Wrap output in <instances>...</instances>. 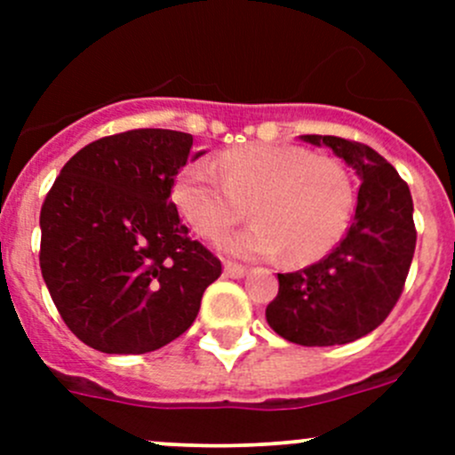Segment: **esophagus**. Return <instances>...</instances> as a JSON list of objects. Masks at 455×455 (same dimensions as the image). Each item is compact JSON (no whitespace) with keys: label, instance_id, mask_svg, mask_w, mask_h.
I'll return each instance as SVG.
<instances>
[{"label":"esophagus","instance_id":"1","mask_svg":"<svg viewBox=\"0 0 455 455\" xmlns=\"http://www.w3.org/2000/svg\"><path fill=\"white\" fill-rule=\"evenodd\" d=\"M224 275H227V277H233V279H240L246 275V268L240 264H233V261H227V264H224Z\"/></svg>","mask_w":455,"mask_h":455}]
</instances>
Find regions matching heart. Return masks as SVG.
I'll return each mask as SVG.
<instances>
[{"mask_svg":"<svg viewBox=\"0 0 455 455\" xmlns=\"http://www.w3.org/2000/svg\"><path fill=\"white\" fill-rule=\"evenodd\" d=\"M213 164L189 163L173 182V202L191 231L220 242L246 218L255 224L224 240L244 259L286 253L291 264L328 255L350 224L355 189L341 163L295 145H244Z\"/></svg>","mask_w":455,"mask_h":455,"instance_id":"heart-1","label":"heart"}]
</instances>
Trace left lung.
<instances>
[{
  "label": "left lung",
  "mask_w": 455,
  "mask_h": 455,
  "mask_svg": "<svg viewBox=\"0 0 455 455\" xmlns=\"http://www.w3.org/2000/svg\"><path fill=\"white\" fill-rule=\"evenodd\" d=\"M325 145L361 178L356 211L337 249L297 273H279L266 306L270 328L308 347L343 346L379 328L401 297L416 249L414 202L407 182L363 142L301 136Z\"/></svg>",
  "instance_id": "1"
}]
</instances>
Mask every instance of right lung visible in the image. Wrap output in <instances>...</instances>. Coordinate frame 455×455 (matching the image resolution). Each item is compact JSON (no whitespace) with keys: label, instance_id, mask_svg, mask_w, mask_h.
Wrapping results in <instances>:
<instances>
[{"label":"right lung","instance_id":"right-lung-1","mask_svg":"<svg viewBox=\"0 0 455 455\" xmlns=\"http://www.w3.org/2000/svg\"><path fill=\"white\" fill-rule=\"evenodd\" d=\"M194 136L132 130L76 151L41 206L39 264L68 328L105 355H145L191 328L222 264L172 202Z\"/></svg>","mask_w":455,"mask_h":455}]
</instances>
